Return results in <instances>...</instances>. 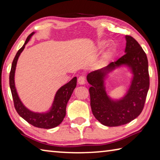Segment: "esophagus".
<instances>
[{"label":"esophagus","mask_w":160,"mask_h":160,"mask_svg":"<svg viewBox=\"0 0 160 160\" xmlns=\"http://www.w3.org/2000/svg\"><path fill=\"white\" fill-rule=\"evenodd\" d=\"M78 82L80 85H85V77L84 75H80L79 78H78Z\"/></svg>","instance_id":"1"}]
</instances>
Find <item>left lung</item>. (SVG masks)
I'll return each mask as SVG.
<instances>
[{
	"mask_svg": "<svg viewBox=\"0 0 160 160\" xmlns=\"http://www.w3.org/2000/svg\"><path fill=\"white\" fill-rule=\"evenodd\" d=\"M126 39V53L123 56L104 68L90 72L87 76L91 85L89 92L92 112L100 123L107 126L124 125L137 118L144 108L150 86L146 53L133 37L127 35ZM121 64L131 68L134 78L128 93L123 99L113 101L105 90L104 77Z\"/></svg>",
	"mask_w": 160,
	"mask_h": 160,
	"instance_id": "8db88e82",
	"label": "left lung"
}]
</instances>
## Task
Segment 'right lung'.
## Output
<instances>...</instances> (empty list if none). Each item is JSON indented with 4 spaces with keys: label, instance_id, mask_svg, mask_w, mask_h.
Returning a JSON list of instances; mask_svg holds the SVG:
<instances>
[{
    "label": "right lung",
    "instance_id": "obj_1",
    "mask_svg": "<svg viewBox=\"0 0 160 160\" xmlns=\"http://www.w3.org/2000/svg\"><path fill=\"white\" fill-rule=\"evenodd\" d=\"M34 34V32H32L29 35L22 47L18 50L14 59H13L9 77L10 88V90H11L15 108L18 114L22 118L25 119L26 121H28L29 124L37 127V128L46 129L53 128L58 126L63 121L64 117L66 116L67 103L71 97V94L75 90V87H76L77 78L75 77L72 78L70 82L62 86L57 91L51 109L48 112L35 113L31 112L30 110L27 109L24 106L20 98H19L15 87V72L19 56H20L22 51L25 48L27 43L29 42V39Z\"/></svg>",
    "mask_w": 160,
    "mask_h": 160
}]
</instances>
